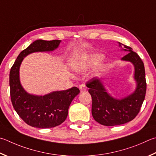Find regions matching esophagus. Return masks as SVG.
<instances>
[{
  "label": "esophagus",
  "instance_id": "1",
  "mask_svg": "<svg viewBox=\"0 0 156 156\" xmlns=\"http://www.w3.org/2000/svg\"><path fill=\"white\" fill-rule=\"evenodd\" d=\"M79 89H80V92H84V91H86L87 88L84 84H82V85L79 86Z\"/></svg>",
  "mask_w": 156,
  "mask_h": 156
}]
</instances>
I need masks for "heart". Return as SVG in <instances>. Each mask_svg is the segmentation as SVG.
<instances>
[{
    "instance_id": "obj_1",
    "label": "heart",
    "mask_w": 156,
    "mask_h": 156,
    "mask_svg": "<svg viewBox=\"0 0 156 156\" xmlns=\"http://www.w3.org/2000/svg\"><path fill=\"white\" fill-rule=\"evenodd\" d=\"M95 63V59L93 57L89 58V59H87L86 61L84 62L83 65H82V67H83V68H87V67L93 66Z\"/></svg>"
}]
</instances>
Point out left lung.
Returning a JSON list of instances; mask_svg holds the SVG:
<instances>
[{
    "mask_svg": "<svg viewBox=\"0 0 156 156\" xmlns=\"http://www.w3.org/2000/svg\"><path fill=\"white\" fill-rule=\"evenodd\" d=\"M122 50L128 53L121 58L132 63L134 67V78L136 87L132 94L117 99L107 92L104 85V78L94 77L87 83L92 98L91 112L94 119L106 126L121 125L134 119L139 112L145 100L147 84L144 63L132 48L119 42Z\"/></svg>",
    "mask_w": 156,
    "mask_h": 156,
    "instance_id": "obj_1",
    "label": "left lung"
}]
</instances>
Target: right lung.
<instances>
[{
	"label": "right lung",
	"instance_id": "obj_1",
	"mask_svg": "<svg viewBox=\"0 0 156 156\" xmlns=\"http://www.w3.org/2000/svg\"><path fill=\"white\" fill-rule=\"evenodd\" d=\"M61 40L46 41L38 39L20 53L9 73L10 95L14 109L22 120L32 127L50 128L64 122L68 109L76 95L78 88L53 91L45 95L27 93L20 80V67L24 58L33 52H50L57 48Z\"/></svg>",
	"mask_w": 156,
	"mask_h": 156
}]
</instances>
